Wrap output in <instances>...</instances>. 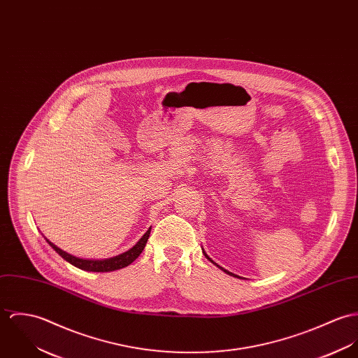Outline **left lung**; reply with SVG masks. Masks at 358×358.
<instances>
[{
	"label": "left lung",
	"mask_w": 358,
	"mask_h": 358,
	"mask_svg": "<svg viewBox=\"0 0 358 358\" xmlns=\"http://www.w3.org/2000/svg\"><path fill=\"white\" fill-rule=\"evenodd\" d=\"M203 254H204V257H206V258H207V259H208V261H210V262H213V264H214V265H217V264H215V262H214V261H213V259H211V258H210V257H208V255H207V254H206V252H204V251H203ZM217 266H218V265H217ZM218 268H220V269H222V271H224V272H225V273H228V275H231V276H235V278H238V276H236V275H234V273H231V272H228V271H225V269H224V268H221V266H218Z\"/></svg>",
	"instance_id": "obj_1"
}]
</instances>
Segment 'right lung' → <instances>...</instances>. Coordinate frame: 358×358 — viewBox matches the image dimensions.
<instances>
[{"label": "right lung", "mask_w": 358, "mask_h": 358, "mask_svg": "<svg viewBox=\"0 0 358 358\" xmlns=\"http://www.w3.org/2000/svg\"><path fill=\"white\" fill-rule=\"evenodd\" d=\"M150 234H151V228L145 232V235L143 238H140L136 245H133L130 250H127L126 252L120 254L117 257H113V258H108V259H82L78 257H74L66 251H63L62 248H59L57 245H55L52 241H48V244L62 257L64 258L67 262H70L71 265H74L76 268L82 269V271H86V272H113V271H118L122 269L127 265H130L144 250L145 244H147V240L150 238Z\"/></svg>", "instance_id": "add662e5"}]
</instances>
